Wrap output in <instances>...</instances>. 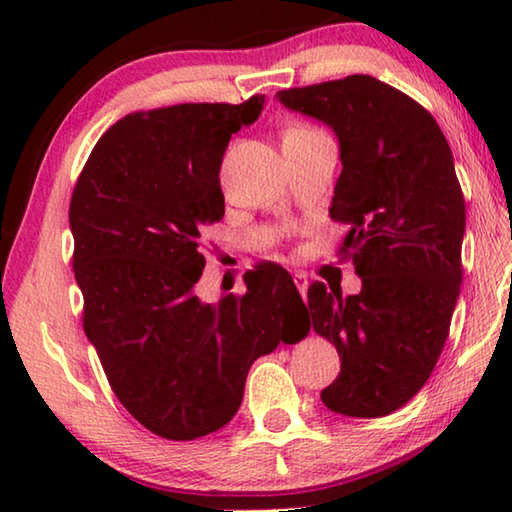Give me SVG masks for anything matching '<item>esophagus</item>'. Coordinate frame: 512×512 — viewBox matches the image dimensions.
I'll use <instances>...</instances> for the list:
<instances>
[{
  "label": "esophagus",
  "instance_id": "1",
  "mask_svg": "<svg viewBox=\"0 0 512 512\" xmlns=\"http://www.w3.org/2000/svg\"><path fill=\"white\" fill-rule=\"evenodd\" d=\"M293 282H296L298 291L302 293V298H305V296H307V289H309V280H307V275H305V273H296V275H293Z\"/></svg>",
  "mask_w": 512,
  "mask_h": 512
}]
</instances>
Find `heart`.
I'll list each match as a JSON object with an SVG mask.
<instances>
[{"label":"heart","mask_w":512,"mask_h":512,"mask_svg":"<svg viewBox=\"0 0 512 512\" xmlns=\"http://www.w3.org/2000/svg\"><path fill=\"white\" fill-rule=\"evenodd\" d=\"M307 133H316L314 126H307V124H293L287 133H284V137L287 135H307Z\"/></svg>","instance_id":"obj_1"}]
</instances>
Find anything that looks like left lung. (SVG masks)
<instances>
[{"label":"left lung","instance_id":"left-lung-1","mask_svg":"<svg viewBox=\"0 0 512 512\" xmlns=\"http://www.w3.org/2000/svg\"><path fill=\"white\" fill-rule=\"evenodd\" d=\"M289 110L339 137L341 176L329 214L348 223L341 255L357 296L307 291L311 325L341 372L320 400L350 418H381L427 384L461 291L465 198L452 149L418 101L368 74L277 92Z\"/></svg>","mask_w":512,"mask_h":512}]
</instances>
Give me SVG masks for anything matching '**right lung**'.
<instances>
[{
    "instance_id": "add662e5",
    "label": "right lung",
    "mask_w": 512,
    "mask_h": 512,
    "mask_svg": "<svg viewBox=\"0 0 512 512\" xmlns=\"http://www.w3.org/2000/svg\"><path fill=\"white\" fill-rule=\"evenodd\" d=\"M264 94L131 112L94 146L69 203L83 329L126 411L167 440L225 427L253 361L309 327L291 275L259 264L244 296L198 300L203 232L223 219L221 162Z\"/></svg>"
}]
</instances>
